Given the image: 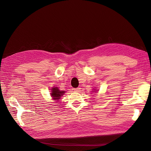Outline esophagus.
Wrapping results in <instances>:
<instances>
[{"mask_svg": "<svg viewBox=\"0 0 151 151\" xmlns=\"http://www.w3.org/2000/svg\"><path fill=\"white\" fill-rule=\"evenodd\" d=\"M74 90L76 91V92H79L81 90V88H75L74 89Z\"/></svg>", "mask_w": 151, "mask_h": 151, "instance_id": "1", "label": "esophagus"}]
</instances>
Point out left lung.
<instances>
[{
	"label": "left lung",
	"mask_w": 151,
	"mask_h": 151,
	"mask_svg": "<svg viewBox=\"0 0 151 151\" xmlns=\"http://www.w3.org/2000/svg\"><path fill=\"white\" fill-rule=\"evenodd\" d=\"M98 90H96V89H94V91H93V92H97V93H98Z\"/></svg>",
	"instance_id": "left-lung-1"
}]
</instances>
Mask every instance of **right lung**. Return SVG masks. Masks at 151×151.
I'll use <instances>...</instances> for the list:
<instances>
[{
	"label": "right lung",
	"instance_id": "right-lung-1",
	"mask_svg": "<svg viewBox=\"0 0 151 151\" xmlns=\"http://www.w3.org/2000/svg\"><path fill=\"white\" fill-rule=\"evenodd\" d=\"M50 90H51L50 96L53 101H55L56 102H58L62 96L65 93V91L60 90L58 87H53Z\"/></svg>",
	"mask_w": 151,
	"mask_h": 151
}]
</instances>
